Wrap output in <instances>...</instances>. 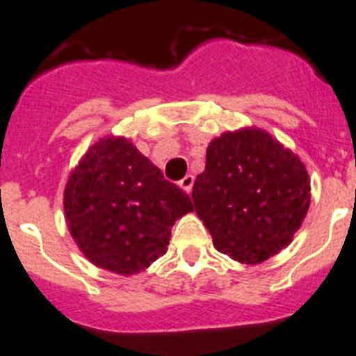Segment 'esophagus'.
Returning <instances> with one entry per match:
<instances>
[{
	"label": "esophagus",
	"instance_id": "1",
	"mask_svg": "<svg viewBox=\"0 0 356 356\" xmlns=\"http://www.w3.org/2000/svg\"><path fill=\"white\" fill-rule=\"evenodd\" d=\"M193 181H195V179H193V175H191V174H188V175H184V177L181 179V182H179V184H181V188H182V190H184V191H188V193H190V191H191V188H193Z\"/></svg>",
	"mask_w": 356,
	"mask_h": 356
}]
</instances>
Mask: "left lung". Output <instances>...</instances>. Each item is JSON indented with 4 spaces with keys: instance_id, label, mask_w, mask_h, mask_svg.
<instances>
[{
    "instance_id": "left-lung-1",
    "label": "left lung",
    "mask_w": 356,
    "mask_h": 356,
    "mask_svg": "<svg viewBox=\"0 0 356 356\" xmlns=\"http://www.w3.org/2000/svg\"><path fill=\"white\" fill-rule=\"evenodd\" d=\"M191 197L214 248L259 264L293 241L309 211L310 181L294 152L270 133L246 127L209 143Z\"/></svg>"
}]
</instances>
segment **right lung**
<instances>
[{"label":"right lung","mask_w":356,"mask_h":356,"mask_svg":"<svg viewBox=\"0 0 356 356\" xmlns=\"http://www.w3.org/2000/svg\"><path fill=\"white\" fill-rule=\"evenodd\" d=\"M63 209L85 257L129 277L165 254L172 225L193 204L129 140L106 136L70 172Z\"/></svg>","instance_id":"add662e5"}]
</instances>
